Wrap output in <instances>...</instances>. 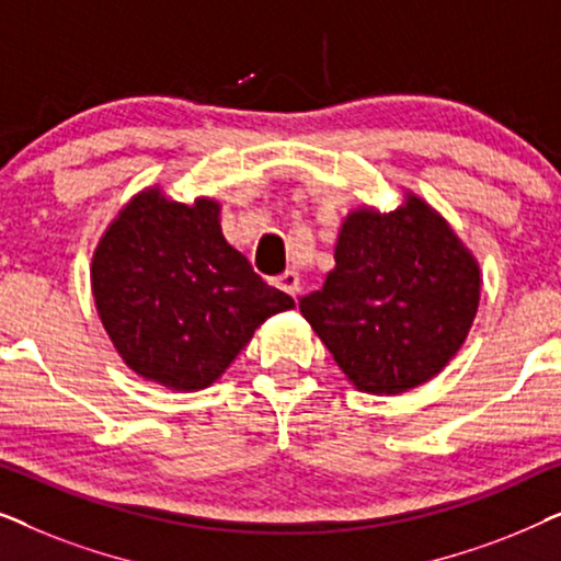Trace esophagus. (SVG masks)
Here are the masks:
<instances>
[{"instance_id": "34e87169", "label": "esophagus", "mask_w": 561, "mask_h": 561, "mask_svg": "<svg viewBox=\"0 0 561 561\" xmlns=\"http://www.w3.org/2000/svg\"><path fill=\"white\" fill-rule=\"evenodd\" d=\"M278 288L286 290L288 296H298V290H301V275H298L296 271H286L278 278Z\"/></svg>"}]
</instances>
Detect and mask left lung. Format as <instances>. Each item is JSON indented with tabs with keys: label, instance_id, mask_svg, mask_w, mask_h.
Here are the masks:
<instances>
[{
	"label": "left lung",
	"instance_id": "8db88e82",
	"mask_svg": "<svg viewBox=\"0 0 561 561\" xmlns=\"http://www.w3.org/2000/svg\"><path fill=\"white\" fill-rule=\"evenodd\" d=\"M480 263L449 221L405 188L401 206L342 219L324 288L298 309L352 386L398 396L439 375L470 334Z\"/></svg>",
	"mask_w": 561,
	"mask_h": 561
}]
</instances>
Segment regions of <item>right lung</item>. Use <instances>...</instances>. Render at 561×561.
Masks as SVG:
<instances>
[{"mask_svg":"<svg viewBox=\"0 0 561 561\" xmlns=\"http://www.w3.org/2000/svg\"><path fill=\"white\" fill-rule=\"evenodd\" d=\"M91 296L122 363L179 393L217 382L263 321L296 306L225 240L217 198L183 204L160 183L99 237Z\"/></svg>","mask_w":561,"mask_h":561,"instance_id":"1","label":"right lung"}]
</instances>
